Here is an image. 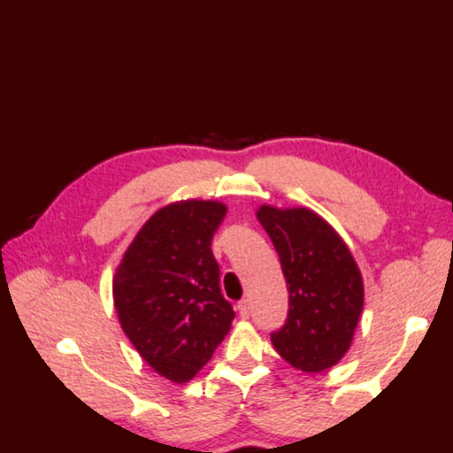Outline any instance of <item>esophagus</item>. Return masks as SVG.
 Segmentation results:
<instances>
[{
	"mask_svg": "<svg viewBox=\"0 0 453 453\" xmlns=\"http://www.w3.org/2000/svg\"><path fill=\"white\" fill-rule=\"evenodd\" d=\"M237 312H239V316H242V318H250V314H251L250 300H247V298L239 300V304H237Z\"/></svg>",
	"mask_w": 453,
	"mask_h": 453,
	"instance_id": "1",
	"label": "esophagus"
}]
</instances>
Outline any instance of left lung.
I'll return each instance as SVG.
<instances>
[{"instance_id":"8db88e82","label":"left lung","mask_w":453,"mask_h":453,"mask_svg":"<svg viewBox=\"0 0 453 453\" xmlns=\"http://www.w3.org/2000/svg\"><path fill=\"white\" fill-rule=\"evenodd\" d=\"M257 219L280 257L288 288V318L271 342L304 373L334 367L351 348L363 310V279L340 234L310 208L257 210Z\"/></svg>"}]
</instances>
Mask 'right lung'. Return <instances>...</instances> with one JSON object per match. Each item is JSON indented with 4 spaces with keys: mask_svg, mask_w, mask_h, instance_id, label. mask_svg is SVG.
I'll list each match as a JSON object with an SVG mask.
<instances>
[{
    "mask_svg": "<svg viewBox=\"0 0 453 453\" xmlns=\"http://www.w3.org/2000/svg\"><path fill=\"white\" fill-rule=\"evenodd\" d=\"M218 200H180L157 210L113 274L121 330L158 375L188 383L232 327L211 239L226 218Z\"/></svg>",
    "mask_w": 453,
    "mask_h": 453,
    "instance_id": "add662e5",
    "label": "right lung"
}]
</instances>
